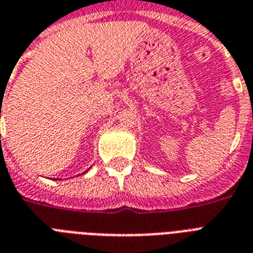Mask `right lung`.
I'll list each match as a JSON object with an SVG mask.
<instances>
[{"mask_svg":"<svg viewBox=\"0 0 253 253\" xmlns=\"http://www.w3.org/2000/svg\"><path fill=\"white\" fill-rule=\"evenodd\" d=\"M88 170H89V169H88ZM88 170H85V171H84V173H82V175H83V174H85V173H87Z\"/></svg>","mask_w":253,"mask_h":253,"instance_id":"1","label":"right lung"}]
</instances>
